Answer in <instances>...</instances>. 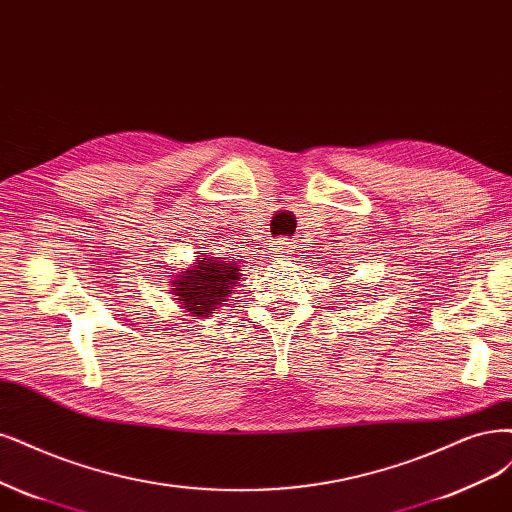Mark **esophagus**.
Here are the masks:
<instances>
[{
    "instance_id": "34e87169",
    "label": "esophagus",
    "mask_w": 512,
    "mask_h": 512,
    "mask_svg": "<svg viewBox=\"0 0 512 512\" xmlns=\"http://www.w3.org/2000/svg\"><path fill=\"white\" fill-rule=\"evenodd\" d=\"M292 252V243L288 239H279L273 245V254L279 258H288V254Z\"/></svg>"
}]
</instances>
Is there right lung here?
I'll return each mask as SVG.
<instances>
[{
	"label": "right lung",
	"mask_w": 512,
	"mask_h": 512,
	"mask_svg": "<svg viewBox=\"0 0 512 512\" xmlns=\"http://www.w3.org/2000/svg\"><path fill=\"white\" fill-rule=\"evenodd\" d=\"M241 267L233 258L203 256L195 262V267L184 269L171 279V294H175L192 320L211 317L233 294V286L239 284Z\"/></svg>",
	"instance_id": "obj_1"
}]
</instances>
